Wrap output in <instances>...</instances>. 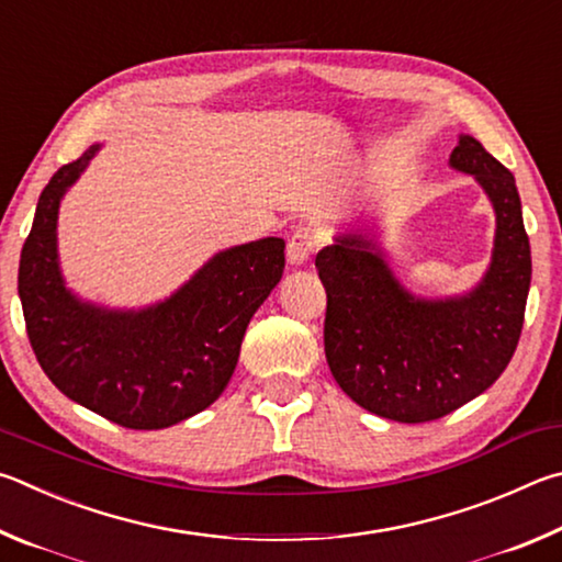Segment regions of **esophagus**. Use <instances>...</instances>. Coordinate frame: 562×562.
I'll list each match as a JSON object with an SVG mask.
<instances>
[{
    "instance_id": "esophagus-1",
    "label": "esophagus",
    "mask_w": 562,
    "mask_h": 562,
    "mask_svg": "<svg viewBox=\"0 0 562 562\" xmlns=\"http://www.w3.org/2000/svg\"><path fill=\"white\" fill-rule=\"evenodd\" d=\"M316 246H318V234L313 232L311 226H299V229L291 234L289 246H286L289 261L296 266L306 263L311 259V254L316 251Z\"/></svg>"
}]
</instances>
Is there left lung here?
I'll return each mask as SVG.
<instances>
[{"instance_id":"left-lung-1","label":"left lung","mask_w":562,"mask_h":562,"mask_svg":"<svg viewBox=\"0 0 562 562\" xmlns=\"http://www.w3.org/2000/svg\"><path fill=\"white\" fill-rule=\"evenodd\" d=\"M449 162L476 177L496 212L491 266L467 296H412L358 232L316 256L333 378L360 407L405 425L445 417L494 385L526 316L530 244L514 175L471 135L459 137Z\"/></svg>"}]
</instances>
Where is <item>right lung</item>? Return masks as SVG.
<instances>
[{
  "mask_svg": "<svg viewBox=\"0 0 562 562\" xmlns=\"http://www.w3.org/2000/svg\"><path fill=\"white\" fill-rule=\"evenodd\" d=\"M98 145L58 167L38 196L19 259L26 336L46 378L68 400L127 429H165L222 395L246 326L281 281L286 244L276 236L212 256L184 286L143 311L78 301L56 251L58 204Z\"/></svg>",
  "mask_w": 562,
  "mask_h": 562,
  "instance_id": "1",
  "label": "right lung"
}]
</instances>
